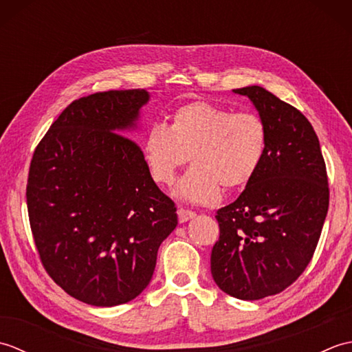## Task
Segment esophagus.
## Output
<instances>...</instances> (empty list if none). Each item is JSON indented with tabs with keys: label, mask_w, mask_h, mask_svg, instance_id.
Instances as JSON below:
<instances>
[{
	"label": "esophagus",
	"mask_w": 352,
	"mask_h": 352,
	"mask_svg": "<svg viewBox=\"0 0 352 352\" xmlns=\"http://www.w3.org/2000/svg\"><path fill=\"white\" fill-rule=\"evenodd\" d=\"M195 212H192V210H188V208H178V221H180L182 223H184V222H188L189 219H193L195 218Z\"/></svg>",
	"instance_id": "esophagus-1"
}]
</instances>
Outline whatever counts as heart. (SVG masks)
Wrapping results in <instances>:
<instances>
[{
	"label": "heart",
	"instance_id": "1",
	"mask_svg": "<svg viewBox=\"0 0 352 352\" xmlns=\"http://www.w3.org/2000/svg\"><path fill=\"white\" fill-rule=\"evenodd\" d=\"M267 129L263 119L250 111L189 102L170 116L169 126L154 124L144 139V157L157 184L174 183L188 160L192 168L177 186V195L195 204L219 198L221 186L239 189L248 184L263 163Z\"/></svg>",
	"mask_w": 352,
	"mask_h": 352
}]
</instances>
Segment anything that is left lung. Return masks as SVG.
Instances as JSON below:
<instances>
[{
    "label": "left lung",
    "instance_id": "left-lung-1",
    "mask_svg": "<svg viewBox=\"0 0 352 352\" xmlns=\"http://www.w3.org/2000/svg\"><path fill=\"white\" fill-rule=\"evenodd\" d=\"M248 96L267 129L256 177L216 214L219 241L210 267L218 287L237 300L276 295L296 281L315 254L330 203L319 139L300 110L260 86Z\"/></svg>",
    "mask_w": 352,
    "mask_h": 352
}]
</instances>
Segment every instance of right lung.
I'll return each mask as SVG.
<instances>
[{
  "mask_svg": "<svg viewBox=\"0 0 352 352\" xmlns=\"http://www.w3.org/2000/svg\"><path fill=\"white\" fill-rule=\"evenodd\" d=\"M148 100L145 89H130L72 101L30 164L28 218L45 271L96 307L142 294L159 246L178 223L174 201L157 188L139 145L124 136Z\"/></svg>",
  "mask_w": 352,
  "mask_h": 352,
  "instance_id": "right-lung-1",
  "label": "right lung"
}]
</instances>
